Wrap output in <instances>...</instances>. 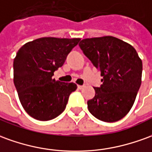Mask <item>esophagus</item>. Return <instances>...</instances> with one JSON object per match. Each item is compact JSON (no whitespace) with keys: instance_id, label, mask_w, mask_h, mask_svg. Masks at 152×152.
<instances>
[{"instance_id":"1","label":"esophagus","mask_w":152,"mask_h":152,"mask_svg":"<svg viewBox=\"0 0 152 152\" xmlns=\"http://www.w3.org/2000/svg\"><path fill=\"white\" fill-rule=\"evenodd\" d=\"M84 86H80V85H78V86H77V88H78L79 90H81V89H83Z\"/></svg>"}]
</instances>
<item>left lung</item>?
Wrapping results in <instances>:
<instances>
[{
  "mask_svg": "<svg viewBox=\"0 0 152 152\" xmlns=\"http://www.w3.org/2000/svg\"><path fill=\"white\" fill-rule=\"evenodd\" d=\"M80 49L100 72L103 82L87 101L90 113L104 122L122 119L134 104L142 83V61L133 47L113 36L82 39Z\"/></svg>",
  "mask_w": 152,
  "mask_h": 152,
  "instance_id": "left-lung-1",
  "label": "left lung"
}]
</instances>
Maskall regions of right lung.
Segmentation results:
<instances>
[{
  "label": "right lung",
  "instance_id": "right-lung-1",
  "mask_svg": "<svg viewBox=\"0 0 152 152\" xmlns=\"http://www.w3.org/2000/svg\"><path fill=\"white\" fill-rule=\"evenodd\" d=\"M80 39L44 37L24 44L14 59V84L24 110L37 120L48 121L66 109L76 84L53 79L54 72Z\"/></svg>",
  "mask_w": 152,
  "mask_h": 152
}]
</instances>
